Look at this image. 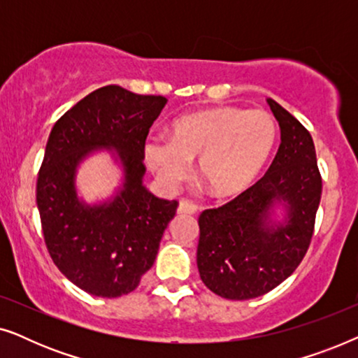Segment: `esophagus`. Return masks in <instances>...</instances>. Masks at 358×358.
<instances>
[{
  "instance_id": "esophagus-1",
  "label": "esophagus",
  "mask_w": 358,
  "mask_h": 358,
  "mask_svg": "<svg viewBox=\"0 0 358 358\" xmlns=\"http://www.w3.org/2000/svg\"><path fill=\"white\" fill-rule=\"evenodd\" d=\"M197 212V205L194 202H190L187 199H182L179 202V207H178V213L180 215H194Z\"/></svg>"
}]
</instances>
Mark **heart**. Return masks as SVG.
Returning a JSON list of instances; mask_svg holds the SVG:
<instances>
[{"label": "heart", "instance_id": "1", "mask_svg": "<svg viewBox=\"0 0 358 358\" xmlns=\"http://www.w3.org/2000/svg\"><path fill=\"white\" fill-rule=\"evenodd\" d=\"M275 122L266 110L215 106L180 115L169 138L150 136L143 145L146 164L168 187L189 173L197 174L217 197L243 192L254 182L275 143Z\"/></svg>", "mask_w": 358, "mask_h": 358}]
</instances>
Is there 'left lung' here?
Wrapping results in <instances>:
<instances>
[{
	"mask_svg": "<svg viewBox=\"0 0 358 358\" xmlns=\"http://www.w3.org/2000/svg\"><path fill=\"white\" fill-rule=\"evenodd\" d=\"M280 146L264 178L218 208L199 217L197 267L205 287L228 300L266 295L292 275L315 231L322 180L316 150L305 127L273 99ZM275 203L283 222L270 218Z\"/></svg>",
	"mask_w": 358,
	"mask_h": 358,
	"instance_id": "left-lung-1",
	"label": "left lung"
}]
</instances>
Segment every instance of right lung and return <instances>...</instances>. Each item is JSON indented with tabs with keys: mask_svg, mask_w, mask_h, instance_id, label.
<instances>
[{
	"mask_svg": "<svg viewBox=\"0 0 358 358\" xmlns=\"http://www.w3.org/2000/svg\"><path fill=\"white\" fill-rule=\"evenodd\" d=\"M168 99L110 85L66 110L48 136L37 178V208L52 261L68 280L101 298L134 292L155 264L178 200L143 185V145ZM97 148L116 150L124 184L107 203L77 199L76 169Z\"/></svg>",
	"mask_w": 358,
	"mask_h": 358,
	"instance_id": "obj_1",
	"label": "right lung"
}]
</instances>
